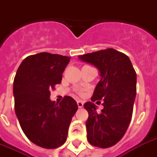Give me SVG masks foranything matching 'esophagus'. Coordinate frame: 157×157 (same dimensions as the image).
<instances>
[{"label": "esophagus", "instance_id": "34e87169", "mask_svg": "<svg viewBox=\"0 0 157 157\" xmlns=\"http://www.w3.org/2000/svg\"><path fill=\"white\" fill-rule=\"evenodd\" d=\"M77 105H78V107L81 108V107H83V106H84V102L83 101L78 100L77 101Z\"/></svg>", "mask_w": 157, "mask_h": 157}]
</instances>
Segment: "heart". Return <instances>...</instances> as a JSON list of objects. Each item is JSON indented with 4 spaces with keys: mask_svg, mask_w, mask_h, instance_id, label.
<instances>
[{
    "mask_svg": "<svg viewBox=\"0 0 157 157\" xmlns=\"http://www.w3.org/2000/svg\"><path fill=\"white\" fill-rule=\"evenodd\" d=\"M79 94H83V92H82V91H79Z\"/></svg>",
    "mask_w": 157,
    "mask_h": 157,
    "instance_id": "heart-1",
    "label": "heart"
}]
</instances>
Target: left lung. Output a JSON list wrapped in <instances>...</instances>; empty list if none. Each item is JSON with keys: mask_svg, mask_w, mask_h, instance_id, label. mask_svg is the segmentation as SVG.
Wrapping results in <instances>:
<instances>
[{"mask_svg": "<svg viewBox=\"0 0 157 157\" xmlns=\"http://www.w3.org/2000/svg\"><path fill=\"white\" fill-rule=\"evenodd\" d=\"M79 59L93 64L100 71L101 79L91 101L103 99L104 109L98 113L92 102H86L84 107L89 113L86 122L89 143L107 148L123 138L131 121L136 71L126 54L112 48L80 55Z\"/></svg>", "mask_w": 157, "mask_h": 157, "instance_id": "8db88e82", "label": "left lung"}]
</instances>
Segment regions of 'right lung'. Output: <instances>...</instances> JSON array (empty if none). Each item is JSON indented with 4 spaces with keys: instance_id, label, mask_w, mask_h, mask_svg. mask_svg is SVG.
I'll return each mask as SVG.
<instances>
[{
    "instance_id": "obj_1",
    "label": "right lung",
    "mask_w": 157,
    "mask_h": 157,
    "mask_svg": "<svg viewBox=\"0 0 157 157\" xmlns=\"http://www.w3.org/2000/svg\"><path fill=\"white\" fill-rule=\"evenodd\" d=\"M70 57L47 52L28 56L13 80L14 110L28 139L43 148L54 149L66 142L71 118L78 109L75 99L64 96L58 104L50 90L61 83Z\"/></svg>"
}]
</instances>
